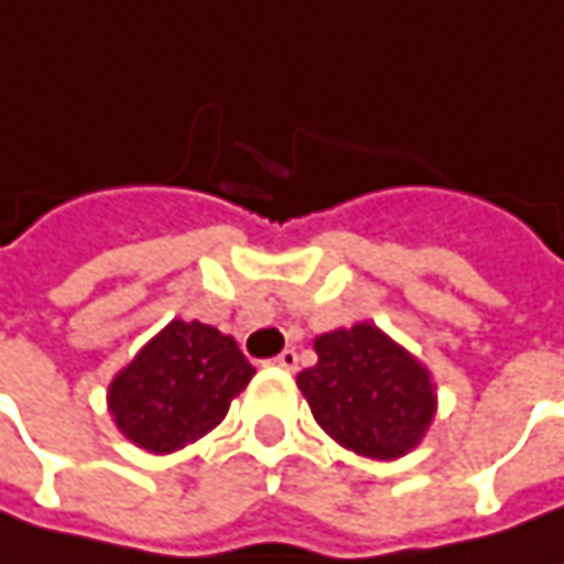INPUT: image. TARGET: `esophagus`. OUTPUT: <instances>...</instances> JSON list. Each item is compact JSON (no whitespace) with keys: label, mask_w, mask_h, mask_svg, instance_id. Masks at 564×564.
Listing matches in <instances>:
<instances>
[{"label":"esophagus","mask_w":564,"mask_h":564,"mask_svg":"<svg viewBox=\"0 0 564 564\" xmlns=\"http://www.w3.org/2000/svg\"><path fill=\"white\" fill-rule=\"evenodd\" d=\"M272 364L282 367V370H294V367H297V351H294V348H285L279 358H272Z\"/></svg>","instance_id":"1"}]
</instances>
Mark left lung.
I'll list each match as a JSON object with an SVG mask.
<instances>
[{"label":"left lung","mask_w":564,"mask_h":564,"mask_svg":"<svg viewBox=\"0 0 564 564\" xmlns=\"http://www.w3.org/2000/svg\"><path fill=\"white\" fill-rule=\"evenodd\" d=\"M316 364L297 389L316 423L364 458L392 462L421 443L436 414L430 370L373 323H355L314 341Z\"/></svg>","instance_id":"1"}]
</instances>
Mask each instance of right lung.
Instances as JSON below:
<instances>
[{
  "label": "right lung",
  "mask_w": 564,
  "mask_h": 564,
  "mask_svg": "<svg viewBox=\"0 0 564 564\" xmlns=\"http://www.w3.org/2000/svg\"><path fill=\"white\" fill-rule=\"evenodd\" d=\"M250 377L235 338L197 319H172L109 382V414L124 440L169 455L223 423Z\"/></svg>",
  "instance_id": "right-lung-1"
}]
</instances>
